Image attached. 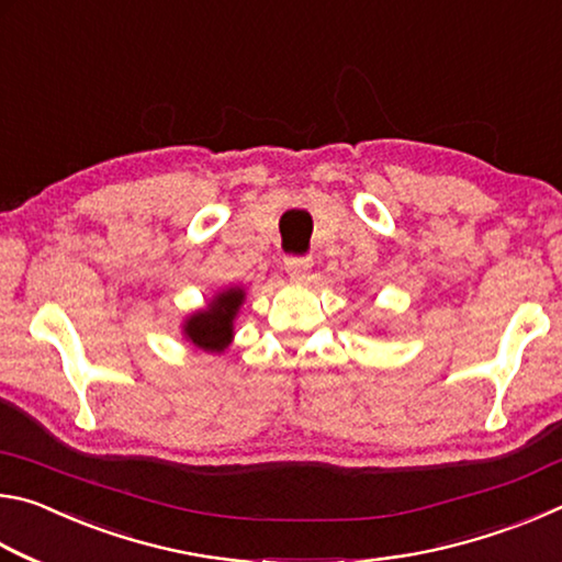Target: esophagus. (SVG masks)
Masks as SVG:
<instances>
[{"label": "esophagus", "instance_id": "1", "mask_svg": "<svg viewBox=\"0 0 562 562\" xmlns=\"http://www.w3.org/2000/svg\"><path fill=\"white\" fill-rule=\"evenodd\" d=\"M284 270H288L290 280L294 282L307 280V274L312 270V258H284Z\"/></svg>", "mask_w": 562, "mask_h": 562}]
</instances>
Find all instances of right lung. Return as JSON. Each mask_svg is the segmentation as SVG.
I'll return each instance as SVG.
<instances>
[{
	"mask_svg": "<svg viewBox=\"0 0 562 562\" xmlns=\"http://www.w3.org/2000/svg\"><path fill=\"white\" fill-rule=\"evenodd\" d=\"M245 304V288H225L207 300L205 307L190 312L180 325V335L203 351H225L233 345L235 319Z\"/></svg>",
	"mask_w": 562,
	"mask_h": 562,
	"instance_id": "right-lung-1",
	"label": "right lung"
}]
</instances>
